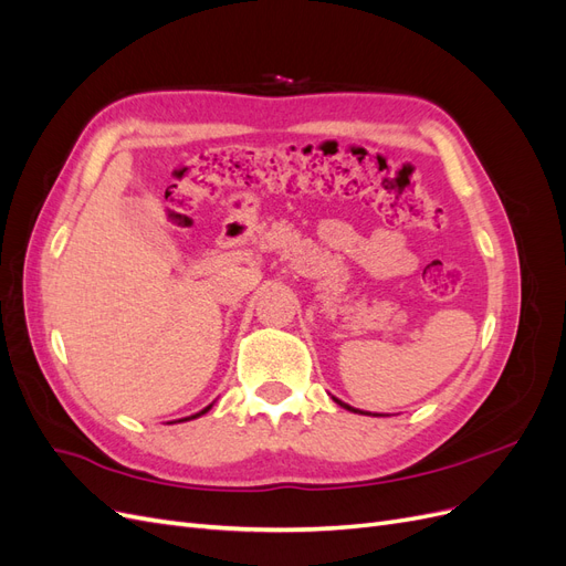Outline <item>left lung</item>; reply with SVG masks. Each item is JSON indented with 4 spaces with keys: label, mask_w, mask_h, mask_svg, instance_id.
<instances>
[{
    "label": "left lung",
    "mask_w": 566,
    "mask_h": 566,
    "mask_svg": "<svg viewBox=\"0 0 566 566\" xmlns=\"http://www.w3.org/2000/svg\"><path fill=\"white\" fill-rule=\"evenodd\" d=\"M335 401H337V399H335ZM337 403H339L342 408H347V410H354V408H352V406H347V403H342V401H337ZM354 413H361V410H354Z\"/></svg>",
    "instance_id": "1"
}]
</instances>
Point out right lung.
I'll return each mask as SVG.
<instances>
[{
    "instance_id": "add662e5",
    "label": "right lung",
    "mask_w": 566,
    "mask_h": 566,
    "mask_svg": "<svg viewBox=\"0 0 566 566\" xmlns=\"http://www.w3.org/2000/svg\"><path fill=\"white\" fill-rule=\"evenodd\" d=\"M210 408H212V406H208V408H205V410H200V413H196V416H191V418H200L202 413H208V410H210ZM186 420H188V418H186Z\"/></svg>"
}]
</instances>
